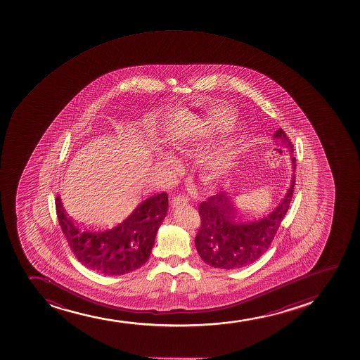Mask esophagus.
Wrapping results in <instances>:
<instances>
[{
	"mask_svg": "<svg viewBox=\"0 0 360 360\" xmlns=\"http://www.w3.org/2000/svg\"><path fill=\"white\" fill-rule=\"evenodd\" d=\"M188 203H189V198L184 195H178L171 201V206L172 208H179V207L186 206Z\"/></svg>",
	"mask_w": 360,
	"mask_h": 360,
	"instance_id": "esophagus-1",
	"label": "esophagus"
}]
</instances>
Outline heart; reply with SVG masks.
Instances as JSON below:
<instances>
[{"label":"heart","mask_w":360,"mask_h":360,"mask_svg":"<svg viewBox=\"0 0 360 360\" xmlns=\"http://www.w3.org/2000/svg\"><path fill=\"white\" fill-rule=\"evenodd\" d=\"M232 125V116L225 110H217L210 118L203 120L198 124L189 125L178 130L171 136L170 145L176 150H190L201 142L207 141L215 134L222 133ZM232 152L229 147L217 150L205 158V169L212 177L224 174L230 165ZM164 165L170 169H177L178 162L174 157H164Z\"/></svg>","instance_id":"b5f03b06"}]
</instances>
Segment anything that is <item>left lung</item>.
<instances>
[{"label":"left lung","mask_w":360,"mask_h":360,"mask_svg":"<svg viewBox=\"0 0 360 360\" xmlns=\"http://www.w3.org/2000/svg\"><path fill=\"white\" fill-rule=\"evenodd\" d=\"M274 138L281 140L290 152H293L291 140L283 129L276 130ZM292 165L295 171V157H292ZM295 183L293 174L291 186L278 207L252 221L236 218L233 203L226 193L213 195L200 203L201 226L195 237V245L203 262L220 269H238L257 261L271 247L290 208Z\"/></svg>","instance_id":"1"}]
</instances>
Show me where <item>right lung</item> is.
I'll return each instance as SVG.
<instances>
[{"mask_svg": "<svg viewBox=\"0 0 360 360\" xmlns=\"http://www.w3.org/2000/svg\"><path fill=\"white\" fill-rule=\"evenodd\" d=\"M56 213L69 248L79 262L104 275H122L143 266L169 207L167 193L143 200L131 214L110 229H89L69 218L57 196Z\"/></svg>", "mask_w": 360, "mask_h": 360, "instance_id": "obj_1", "label": "right lung"}]
</instances>
